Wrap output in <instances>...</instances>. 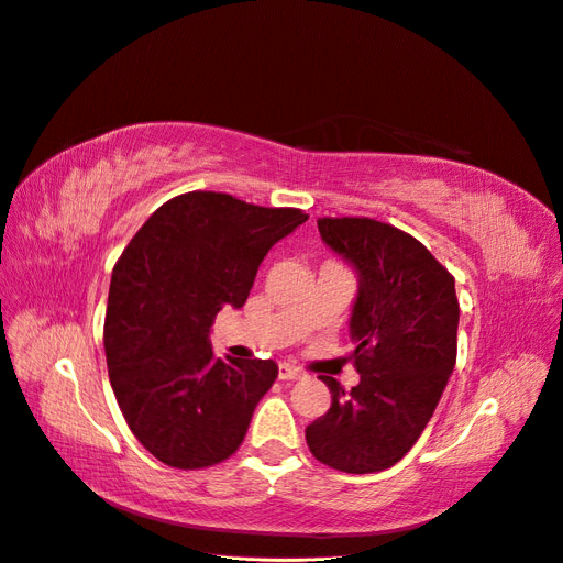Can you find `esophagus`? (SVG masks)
Masks as SVG:
<instances>
[{"mask_svg": "<svg viewBox=\"0 0 563 563\" xmlns=\"http://www.w3.org/2000/svg\"><path fill=\"white\" fill-rule=\"evenodd\" d=\"M278 378L280 380H301L303 378V372L301 369H297V367H292V365H283L278 367Z\"/></svg>", "mask_w": 563, "mask_h": 563, "instance_id": "esophagus-1", "label": "esophagus"}]
</instances>
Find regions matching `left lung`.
Wrapping results in <instances>:
<instances>
[{"label": "left lung", "instance_id": "1", "mask_svg": "<svg viewBox=\"0 0 563 563\" xmlns=\"http://www.w3.org/2000/svg\"><path fill=\"white\" fill-rule=\"evenodd\" d=\"M318 229L357 274L349 328L360 384L346 393L320 376L332 407L306 428V442L341 473H378L421 438L456 365V285L426 245L390 224L322 217Z\"/></svg>", "mask_w": 563, "mask_h": 563}]
</instances>
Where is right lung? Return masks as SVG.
<instances>
[{"mask_svg": "<svg viewBox=\"0 0 563 563\" xmlns=\"http://www.w3.org/2000/svg\"><path fill=\"white\" fill-rule=\"evenodd\" d=\"M306 220L297 208L189 191L123 250L107 297V369L125 423L161 463L198 470L241 446L278 365L214 357L210 328L222 306L245 303L266 252Z\"/></svg>", "mask_w": 563, "mask_h": 563, "instance_id": "obj_1", "label": "right lung"}]
</instances>
